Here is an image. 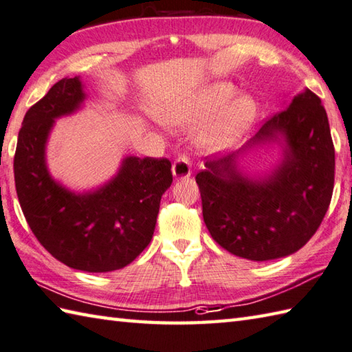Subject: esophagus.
<instances>
[{"mask_svg":"<svg viewBox=\"0 0 352 352\" xmlns=\"http://www.w3.org/2000/svg\"><path fill=\"white\" fill-rule=\"evenodd\" d=\"M171 171H173V176L176 179H185L191 175V161L188 155H179L176 157V161L173 162V167H171Z\"/></svg>","mask_w":352,"mask_h":352,"instance_id":"34e87169","label":"esophagus"}]
</instances>
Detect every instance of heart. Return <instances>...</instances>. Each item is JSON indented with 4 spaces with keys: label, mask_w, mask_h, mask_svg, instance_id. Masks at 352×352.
<instances>
[{
    "label": "heart",
    "mask_w": 352,
    "mask_h": 352,
    "mask_svg": "<svg viewBox=\"0 0 352 352\" xmlns=\"http://www.w3.org/2000/svg\"><path fill=\"white\" fill-rule=\"evenodd\" d=\"M235 96L229 83H216L195 94L177 98L156 112L161 123L171 127H190L211 120L200 132L199 141L211 152L234 147L258 117V103L250 96Z\"/></svg>",
    "instance_id": "heart-1"
}]
</instances>
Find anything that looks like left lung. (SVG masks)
<instances>
[{"label":"left lung","instance_id":"1","mask_svg":"<svg viewBox=\"0 0 352 352\" xmlns=\"http://www.w3.org/2000/svg\"><path fill=\"white\" fill-rule=\"evenodd\" d=\"M278 134L286 142L282 166L263 179L243 177L236 157ZM205 167L196 175L204 221L221 248L252 261L295 254L318 231L334 188V144L320 98L300 92L239 152Z\"/></svg>","mask_w":352,"mask_h":352}]
</instances>
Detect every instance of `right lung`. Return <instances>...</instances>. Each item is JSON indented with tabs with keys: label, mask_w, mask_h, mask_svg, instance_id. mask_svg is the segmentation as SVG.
Masks as SVG:
<instances>
[{
	"label": "right lung",
	"mask_w": 352,
	"mask_h": 352,
	"mask_svg": "<svg viewBox=\"0 0 352 352\" xmlns=\"http://www.w3.org/2000/svg\"><path fill=\"white\" fill-rule=\"evenodd\" d=\"M83 100L80 78H62L27 111L13 171L21 210L41 245L71 269L102 274L123 269L147 248L173 175L167 157L127 156L118 175L92 192L57 184L45 164L48 133Z\"/></svg>",
	"instance_id": "add662e5"
}]
</instances>
